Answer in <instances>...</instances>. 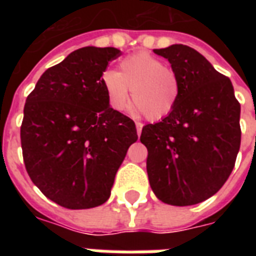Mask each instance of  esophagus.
I'll use <instances>...</instances> for the list:
<instances>
[{"instance_id": "esophagus-1", "label": "esophagus", "mask_w": 256, "mask_h": 256, "mask_svg": "<svg viewBox=\"0 0 256 256\" xmlns=\"http://www.w3.org/2000/svg\"><path fill=\"white\" fill-rule=\"evenodd\" d=\"M136 134L140 136V132H142V128H144V124H140V122H136Z\"/></svg>"}]
</instances>
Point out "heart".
Instances as JSON below:
<instances>
[{"mask_svg": "<svg viewBox=\"0 0 256 256\" xmlns=\"http://www.w3.org/2000/svg\"><path fill=\"white\" fill-rule=\"evenodd\" d=\"M102 86L110 106L118 112L128 106L132 90V112H144L152 120L168 116L179 98V81L174 70L146 53L124 58L118 73L104 72Z\"/></svg>", "mask_w": 256, "mask_h": 256, "instance_id": "heart-1", "label": "heart"}]
</instances>
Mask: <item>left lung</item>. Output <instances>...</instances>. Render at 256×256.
<instances>
[{
	"instance_id": "left-lung-1",
	"label": "left lung",
	"mask_w": 256,
	"mask_h": 256,
	"mask_svg": "<svg viewBox=\"0 0 256 256\" xmlns=\"http://www.w3.org/2000/svg\"><path fill=\"white\" fill-rule=\"evenodd\" d=\"M171 64L179 81L174 110L144 126L148 182L156 198L191 206L218 192L240 148V104L232 84L190 46L154 49Z\"/></svg>"
}]
</instances>
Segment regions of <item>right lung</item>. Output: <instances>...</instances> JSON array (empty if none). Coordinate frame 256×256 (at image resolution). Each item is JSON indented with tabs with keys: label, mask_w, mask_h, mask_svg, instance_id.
I'll list each match as a JSON object with an SVG mask.
<instances>
[{
	"label": "right lung",
	"mask_w": 256,
	"mask_h": 256,
	"mask_svg": "<svg viewBox=\"0 0 256 256\" xmlns=\"http://www.w3.org/2000/svg\"><path fill=\"white\" fill-rule=\"evenodd\" d=\"M116 48L86 46L42 74L26 98L21 146L30 179L46 198L70 210L110 196L130 144L134 120L110 108L102 86Z\"/></svg>",
	"instance_id": "add662e5"
}]
</instances>
